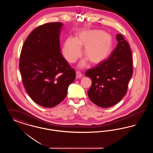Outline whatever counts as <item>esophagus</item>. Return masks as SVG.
<instances>
[{
    "mask_svg": "<svg viewBox=\"0 0 153 153\" xmlns=\"http://www.w3.org/2000/svg\"><path fill=\"white\" fill-rule=\"evenodd\" d=\"M82 73L80 72V71H77L76 72V77L77 78H81L82 77Z\"/></svg>",
    "mask_w": 153,
    "mask_h": 153,
    "instance_id": "1",
    "label": "esophagus"
}]
</instances>
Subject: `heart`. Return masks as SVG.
<instances>
[{"label": "heart", "mask_w": 153, "mask_h": 153, "mask_svg": "<svg viewBox=\"0 0 153 153\" xmlns=\"http://www.w3.org/2000/svg\"><path fill=\"white\" fill-rule=\"evenodd\" d=\"M85 46L84 56L92 64H99L109 57L113 48V39L107 33L99 30L82 31L76 38H68L63 45V54L67 61L74 62L81 55V47ZM87 65V60L80 62V66Z\"/></svg>", "instance_id": "obj_1"}]
</instances>
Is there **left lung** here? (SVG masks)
<instances>
[{"mask_svg":"<svg viewBox=\"0 0 153 153\" xmlns=\"http://www.w3.org/2000/svg\"><path fill=\"white\" fill-rule=\"evenodd\" d=\"M117 47L108 58L85 72L92 82L88 91L89 98L102 108L112 107L122 99L133 73L130 45L122 34H117Z\"/></svg>","mask_w":153,"mask_h":153,"instance_id":"obj_1","label":"left lung"}]
</instances>
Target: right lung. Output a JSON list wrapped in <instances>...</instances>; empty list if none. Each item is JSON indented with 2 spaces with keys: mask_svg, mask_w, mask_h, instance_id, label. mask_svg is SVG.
<instances>
[{
  "mask_svg": "<svg viewBox=\"0 0 153 153\" xmlns=\"http://www.w3.org/2000/svg\"><path fill=\"white\" fill-rule=\"evenodd\" d=\"M61 22L45 23L31 32L22 46L19 70L30 97L46 108L56 106L75 80L74 69L60 52Z\"/></svg>",
  "mask_w": 153,
  "mask_h": 153,
  "instance_id": "right-lung-1",
  "label": "right lung"
}]
</instances>
